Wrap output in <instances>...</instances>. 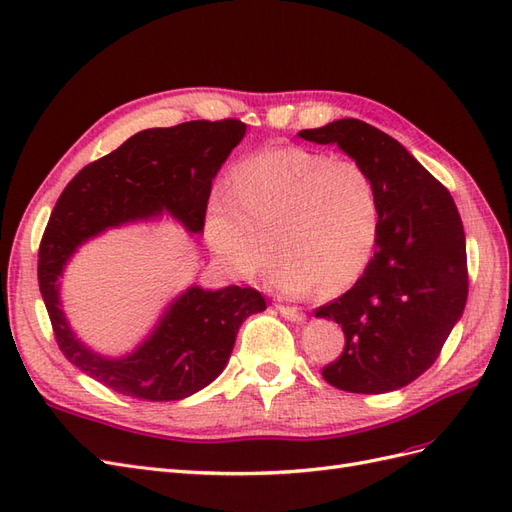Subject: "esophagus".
Wrapping results in <instances>:
<instances>
[{
	"label": "esophagus",
	"mask_w": 512,
	"mask_h": 512,
	"mask_svg": "<svg viewBox=\"0 0 512 512\" xmlns=\"http://www.w3.org/2000/svg\"><path fill=\"white\" fill-rule=\"evenodd\" d=\"M277 309H280V314L290 320V322H303L305 320V314L299 312L297 307H288V305H277Z\"/></svg>",
	"instance_id": "34e87169"
}]
</instances>
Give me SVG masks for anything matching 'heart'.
I'll return each instance as SVG.
<instances>
[{
  "mask_svg": "<svg viewBox=\"0 0 512 512\" xmlns=\"http://www.w3.org/2000/svg\"><path fill=\"white\" fill-rule=\"evenodd\" d=\"M380 235V196L369 170L305 147H267L213 190L205 237L224 267L250 280L277 250L273 286L292 297L339 292L359 280Z\"/></svg>",
  "mask_w": 512,
  "mask_h": 512,
  "instance_id": "b5f03b06",
  "label": "heart"
}]
</instances>
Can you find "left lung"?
I'll return each mask as SVG.
<instances>
[{
  "mask_svg": "<svg viewBox=\"0 0 512 512\" xmlns=\"http://www.w3.org/2000/svg\"><path fill=\"white\" fill-rule=\"evenodd\" d=\"M301 138L337 145L374 177L380 196L376 254L356 284L316 318L342 324L346 346L322 376L335 389L378 395L427 371L468 299L466 232L453 196L393 136L337 119Z\"/></svg>",
  "mask_w": 512,
  "mask_h": 512,
  "instance_id": "left-lung-1",
  "label": "left lung"
}]
</instances>
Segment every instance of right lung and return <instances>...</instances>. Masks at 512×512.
I'll use <instances>...</instances> for the list:
<instances>
[{
	"instance_id": "1",
	"label": "right lung",
	"mask_w": 512,
	"mask_h": 512,
	"mask_svg": "<svg viewBox=\"0 0 512 512\" xmlns=\"http://www.w3.org/2000/svg\"><path fill=\"white\" fill-rule=\"evenodd\" d=\"M237 119L185 121L151 128L98 162L87 164L51 213L38 252V284L55 339L66 359L121 395L177 401L218 378L243 320L265 312L254 288H185L132 352L104 356L85 346L61 309L59 277L79 247L108 228L170 215L198 235L205 226L211 181L245 136Z\"/></svg>"
}]
</instances>
